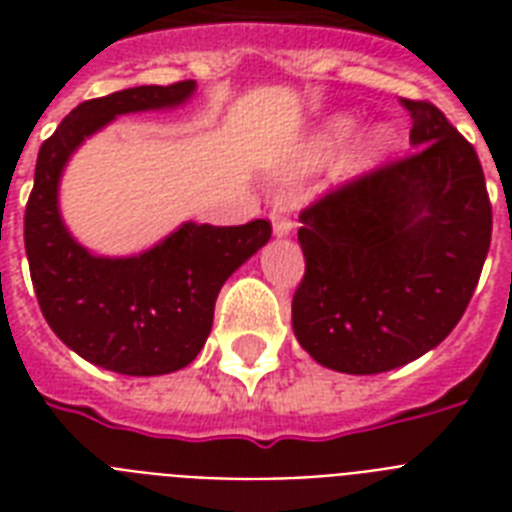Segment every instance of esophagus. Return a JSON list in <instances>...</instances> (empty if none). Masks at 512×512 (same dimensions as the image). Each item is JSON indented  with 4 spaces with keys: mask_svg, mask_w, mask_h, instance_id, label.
Returning a JSON list of instances; mask_svg holds the SVG:
<instances>
[{
    "mask_svg": "<svg viewBox=\"0 0 512 512\" xmlns=\"http://www.w3.org/2000/svg\"><path fill=\"white\" fill-rule=\"evenodd\" d=\"M271 223H273V233H276V236H287V233L292 231V220H289L287 204H281V201H276V204H273Z\"/></svg>",
    "mask_w": 512,
    "mask_h": 512,
    "instance_id": "obj_1",
    "label": "esophagus"
}]
</instances>
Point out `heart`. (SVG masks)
Wrapping results in <instances>:
<instances>
[{
    "instance_id": "1",
    "label": "heart",
    "mask_w": 512,
    "mask_h": 512,
    "mask_svg": "<svg viewBox=\"0 0 512 512\" xmlns=\"http://www.w3.org/2000/svg\"><path fill=\"white\" fill-rule=\"evenodd\" d=\"M350 135V122L348 119H337V122L329 124L327 130V140L329 143H340V140H345ZM385 146H388V132H372L369 138H366L364 148H361V159H364V164L374 162V159H380V154L385 151Z\"/></svg>"
}]
</instances>
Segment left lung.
I'll return each instance as SVG.
<instances>
[{"mask_svg":"<svg viewBox=\"0 0 512 512\" xmlns=\"http://www.w3.org/2000/svg\"><path fill=\"white\" fill-rule=\"evenodd\" d=\"M412 154L329 188L300 212L292 327L345 374L404 366L444 340L481 279L492 201L476 148L428 100L404 98Z\"/></svg>","mask_w":512,"mask_h":512,"instance_id":"obj_1","label":"left lung"}]
</instances>
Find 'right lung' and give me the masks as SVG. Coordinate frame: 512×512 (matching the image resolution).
<instances>
[{"label":"right lung","mask_w":512,"mask_h":512,"mask_svg":"<svg viewBox=\"0 0 512 512\" xmlns=\"http://www.w3.org/2000/svg\"><path fill=\"white\" fill-rule=\"evenodd\" d=\"M191 79L146 84L84 100L44 140L23 217L28 271L50 329L90 364L132 377L183 369L212 329L225 279L271 239L268 220L196 225L138 257H95L58 215V180L68 156L114 116L170 108L191 98Z\"/></svg>","instance_id":"right-lung-1"}]
</instances>
